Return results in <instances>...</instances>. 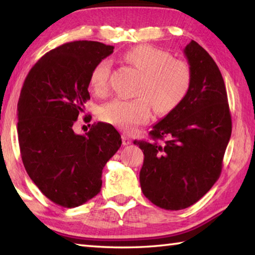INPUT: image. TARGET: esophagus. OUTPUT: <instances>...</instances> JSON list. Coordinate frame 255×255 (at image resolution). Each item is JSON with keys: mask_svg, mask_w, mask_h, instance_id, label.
Wrapping results in <instances>:
<instances>
[{"mask_svg": "<svg viewBox=\"0 0 255 255\" xmlns=\"http://www.w3.org/2000/svg\"><path fill=\"white\" fill-rule=\"evenodd\" d=\"M122 138H123V145H124V146H128V145L131 144V139H130V138H129L128 136L123 135Z\"/></svg>", "mask_w": 255, "mask_h": 255, "instance_id": "esophagus-1", "label": "esophagus"}]
</instances>
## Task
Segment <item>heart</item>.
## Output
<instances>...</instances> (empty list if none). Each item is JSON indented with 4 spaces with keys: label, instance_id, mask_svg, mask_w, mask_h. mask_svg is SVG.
<instances>
[{
    "label": "heart",
    "instance_id": "b5f03b06",
    "mask_svg": "<svg viewBox=\"0 0 255 255\" xmlns=\"http://www.w3.org/2000/svg\"><path fill=\"white\" fill-rule=\"evenodd\" d=\"M143 76L131 100L115 99L100 109L103 122L130 131L150 118V105L158 114H166L179 105L187 94L191 73L187 64L173 60L166 51L150 46H137L124 55ZM111 62L102 59L91 72L90 85L97 96H106L109 90Z\"/></svg>",
    "mask_w": 255,
    "mask_h": 255
}]
</instances>
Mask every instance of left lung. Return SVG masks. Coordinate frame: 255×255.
<instances>
[{
  "instance_id": "8db88e82",
  "label": "left lung",
  "mask_w": 255,
  "mask_h": 255,
  "mask_svg": "<svg viewBox=\"0 0 255 255\" xmlns=\"http://www.w3.org/2000/svg\"><path fill=\"white\" fill-rule=\"evenodd\" d=\"M191 82L174 109L153 126L152 140L133 141L144 153V196L159 208L180 210L201 199L218 180L232 133L222 73L202 47L183 49Z\"/></svg>"
}]
</instances>
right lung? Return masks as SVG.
<instances>
[{
  "label": "right lung",
  "instance_id": "right-lung-1",
  "mask_svg": "<svg viewBox=\"0 0 255 255\" xmlns=\"http://www.w3.org/2000/svg\"><path fill=\"white\" fill-rule=\"evenodd\" d=\"M114 48L88 40L64 44L34 64L21 89L18 137L25 171L48 199L65 208L100 192L103 167L122 146L110 124H93L83 135L73 129L90 99L92 70Z\"/></svg>",
  "mask_w": 255,
  "mask_h": 255
}]
</instances>
